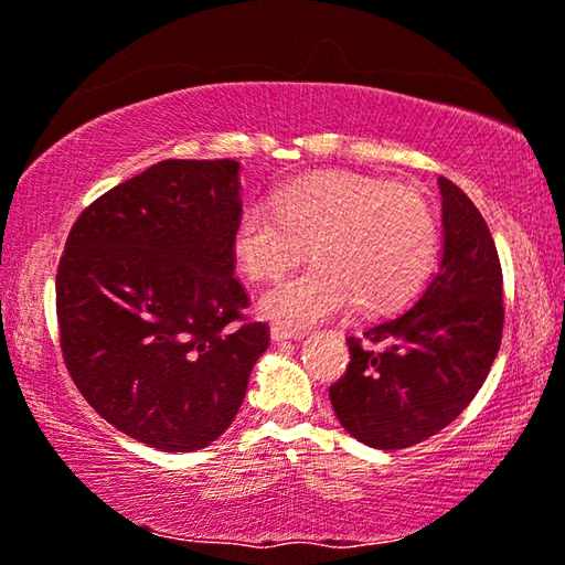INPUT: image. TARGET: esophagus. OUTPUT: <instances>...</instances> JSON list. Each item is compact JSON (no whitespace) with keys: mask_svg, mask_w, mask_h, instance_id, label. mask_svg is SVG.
<instances>
[{"mask_svg":"<svg viewBox=\"0 0 565 565\" xmlns=\"http://www.w3.org/2000/svg\"><path fill=\"white\" fill-rule=\"evenodd\" d=\"M303 331L284 329V327H271V339L274 342H291V339H301Z\"/></svg>","mask_w":565,"mask_h":565,"instance_id":"34e87169","label":"esophagus"}]
</instances>
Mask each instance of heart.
I'll use <instances>...</instances> for the list:
<instances>
[{
	"mask_svg": "<svg viewBox=\"0 0 565 565\" xmlns=\"http://www.w3.org/2000/svg\"><path fill=\"white\" fill-rule=\"evenodd\" d=\"M274 209L246 205L231 250L248 279L274 281L307 250L315 266L268 289L258 309L284 329L347 311L392 315L425 289L440 254L435 211L417 191L380 178L315 173L274 193Z\"/></svg>",
	"mask_w": 565,
	"mask_h": 565,
	"instance_id": "b5f03b06",
	"label": "heart"
}]
</instances>
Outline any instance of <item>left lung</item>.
<instances>
[{"mask_svg":"<svg viewBox=\"0 0 565 565\" xmlns=\"http://www.w3.org/2000/svg\"><path fill=\"white\" fill-rule=\"evenodd\" d=\"M443 264L415 303L347 337V372L329 387L339 423L377 450L440 433L486 382L503 339V268L486 218L447 178Z\"/></svg>","mask_w":565,"mask_h":565,"instance_id":"1","label":"left lung"}]
</instances>
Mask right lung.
<instances>
[{
  "label": "right lung",
  "instance_id": "1",
  "mask_svg": "<svg viewBox=\"0 0 565 565\" xmlns=\"http://www.w3.org/2000/svg\"><path fill=\"white\" fill-rule=\"evenodd\" d=\"M236 160H160L79 213L55 281L60 349L89 407L166 452L234 423L266 352L234 276Z\"/></svg>",
  "mask_w": 565,
  "mask_h": 565
}]
</instances>
